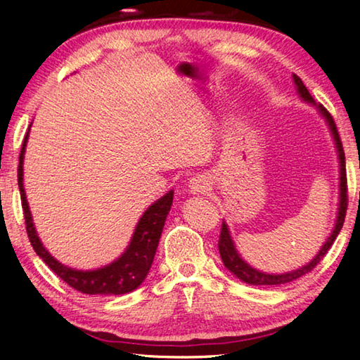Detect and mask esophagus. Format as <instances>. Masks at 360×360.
Here are the masks:
<instances>
[{
  "label": "esophagus",
  "mask_w": 360,
  "mask_h": 360,
  "mask_svg": "<svg viewBox=\"0 0 360 360\" xmlns=\"http://www.w3.org/2000/svg\"><path fill=\"white\" fill-rule=\"evenodd\" d=\"M188 191L192 193H205L210 188V181L203 174H197L188 181Z\"/></svg>",
  "instance_id": "obj_1"
}]
</instances>
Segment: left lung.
Returning <instances> with one entry per match:
<instances>
[{"instance_id": "8db88e82", "label": "left lung", "mask_w": 360, "mask_h": 360, "mask_svg": "<svg viewBox=\"0 0 360 360\" xmlns=\"http://www.w3.org/2000/svg\"><path fill=\"white\" fill-rule=\"evenodd\" d=\"M294 82L297 85V92L298 95L307 103H311L314 105V100L311 94L308 92V89L304 87V84L302 82V79L297 75H294ZM319 112L322 114V117H326L328 129L332 131V136L335 139V144H337V152H338V158H340V203H338V216H337V222H335V227L332 230L330 236H328L327 241L324 243V246L321 248V251L316 254V257L309 262V264L303 265L302 268H297L294 271L289 273H281V275H270V273H262L259 270H255L249 264H246L245 260L241 259V255L236 251V248L231 241L230 231L227 229V224L222 222V230H221V236H219V254H221V259L224 262V265L227 270H230L233 275L245 281L248 284L252 285H279V284H288L295 281V279L302 278L303 275H307L313 270V268L319 264L321 259H324V255L327 254L328 249L332 248L335 238H337L341 227H343L345 222V216H346V210H348V182H346V162H345V150H343V144H341V139L338 135L337 125H335V120L330 115V112L327 109L319 105L318 106Z\"/></svg>"}]
</instances>
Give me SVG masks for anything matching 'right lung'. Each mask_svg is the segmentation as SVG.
Instances as JSON below:
<instances>
[{
	"label": "right lung",
	"mask_w": 360,
	"mask_h": 360,
	"mask_svg": "<svg viewBox=\"0 0 360 360\" xmlns=\"http://www.w3.org/2000/svg\"><path fill=\"white\" fill-rule=\"evenodd\" d=\"M27 139H23L22 150L19 155V168H17V181H19L20 188V198H22V208H23V217H25V227L30 243L34 249V252L44 260V264L51 268V270L60 276L63 281L71 285L82 294L89 295H120L129 294V292L135 290L139 284H141L148 273L150 270L152 262H154V255L157 251L158 241H160V235L165 225L168 211L172 208L173 203V191H169L167 195H163L160 200H157L154 205H150L146 210L144 214L139 219V222L135 229V233L131 236V241L127 251L120 255L117 260L109 264L98 270H75L58 260L52 257L47 252V249L42 246L36 229L33 225L32 212L28 208V202L25 197V188H23V154H25Z\"/></svg>",
	"instance_id": "add662e5"
}]
</instances>
